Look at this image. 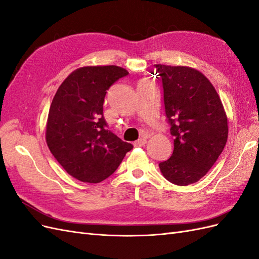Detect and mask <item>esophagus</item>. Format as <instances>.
Returning a JSON list of instances; mask_svg holds the SVG:
<instances>
[{"label":"esophagus","instance_id":"34e87169","mask_svg":"<svg viewBox=\"0 0 259 259\" xmlns=\"http://www.w3.org/2000/svg\"><path fill=\"white\" fill-rule=\"evenodd\" d=\"M146 143H147V139H146V138H140V139L136 140V142H134V146H135V147H142V146H144Z\"/></svg>","mask_w":259,"mask_h":259}]
</instances>
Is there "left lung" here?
I'll return each instance as SVG.
<instances>
[{
	"instance_id": "8db88e82",
	"label": "left lung",
	"mask_w": 259,
	"mask_h": 259,
	"mask_svg": "<svg viewBox=\"0 0 259 259\" xmlns=\"http://www.w3.org/2000/svg\"><path fill=\"white\" fill-rule=\"evenodd\" d=\"M162 79L165 113L174 136L170 158L161 162L169 183L188 186L205 176L223 152L228 120L215 88L199 70L154 65Z\"/></svg>"
}]
</instances>
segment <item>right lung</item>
<instances>
[{
	"mask_svg": "<svg viewBox=\"0 0 259 259\" xmlns=\"http://www.w3.org/2000/svg\"><path fill=\"white\" fill-rule=\"evenodd\" d=\"M127 74L117 66L81 67L66 77L53 98L46 144L67 173L83 183L103 182L133 149L108 130L103 114L107 91Z\"/></svg>",
	"mask_w": 259,
	"mask_h": 259,
	"instance_id": "add662e5",
	"label": "right lung"
}]
</instances>
